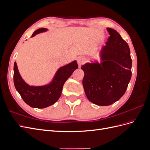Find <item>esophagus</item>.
Masks as SVG:
<instances>
[{
  "instance_id": "esophagus-1",
  "label": "esophagus",
  "mask_w": 150,
  "mask_h": 150,
  "mask_svg": "<svg viewBox=\"0 0 150 150\" xmlns=\"http://www.w3.org/2000/svg\"><path fill=\"white\" fill-rule=\"evenodd\" d=\"M85 62V58L83 56H80L78 58V64L79 67H80L81 65L83 64Z\"/></svg>"
}]
</instances>
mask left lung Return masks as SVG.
<instances>
[{
    "label": "left lung",
    "mask_w": 150,
    "mask_h": 150,
    "mask_svg": "<svg viewBox=\"0 0 150 150\" xmlns=\"http://www.w3.org/2000/svg\"><path fill=\"white\" fill-rule=\"evenodd\" d=\"M106 46L99 51L100 61H91L81 66L83 85L88 100L98 106H109L123 96L131 78L132 60L128 44L114 29Z\"/></svg>",
    "instance_id": "obj_1"
}]
</instances>
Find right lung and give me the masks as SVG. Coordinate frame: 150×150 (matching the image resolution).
<instances>
[{"mask_svg": "<svg viewBox=\"0 0 150 150\" xmlns=\"http://www.w3.org/2000/svg\"><path fill=\"white\" fill-rule=\"evenodd\" d=\"M48 30L40 28L34 32L31 38ZM76 61L59 68L51 82L42 86H30L26 83L19 73L16 62L13 66V83L24 101L32 108H45L52 105L60 98L63 86L67 79L78 69Z\"/></svg>", "mask_w": 150, "mask_h": 150, "instance_id": "right-lung-1", "label": "right lung"}]
</instances>
